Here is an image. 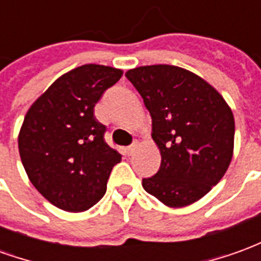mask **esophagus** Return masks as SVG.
I'll return each mask as SVG.
<instances>
[{
	"mask_svg": "<svg viewBox=\"0 0 261 261\" xmlns=\"http://www.w3.org/2000/svg\"><path fill=\"white\" fill-rule=\"evenodd\" d=\"M136 148H137L136 144H133V145H130V147L125 148V152H127V155H133L134 151H136Z\"/></svg>",
	"mask_w": 261,
	"mask_h": 261,
	"instance_id": "1",
	"label": "esophagus"
}]
</instances>
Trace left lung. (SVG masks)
Here are the masks:
<instances>
[{"label":"left lung","mask_w":261,"mask_h":261,"mask_svg":"<svg viewBox=\"0 0 261 261\" xmlns=\"http://www.w3.org/2000/svg\"><path fill=\"white\" fill-rule=\"evenodd\" d=\"M152 117L161 152L156 175L142 187L170 208L198 201L222 177L233 155L235 119L222 95L201 76L176 65L125 72Z\"/></svg>","instance_id":"obj_1"}]
</instances>
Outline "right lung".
Returning a JSON list of instances; mask_svg holds the SVG:
<instances>
[{
    "instance_id": "right-lung-1",
    "label": "right lung",
    "mask_w": 261,
    "mask_h": 261,
    "mask_svg": "<svg viewBox=\"0 0 261 261\" xmlns=\"http://www.w3.org/2000/svg\"><path fill=\"white\" fill-rule=\"evenodd\" d=\"M123 71L85 64L63 74L26 113L18 147L26 175L47 201L68 213L93 207L121 161L103 140L93 108Z\"/></svg>"
}]
</instances>
